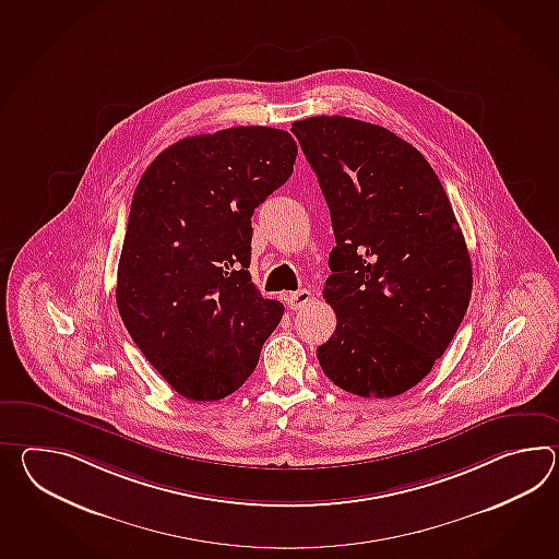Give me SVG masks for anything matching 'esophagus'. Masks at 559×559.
<instances>
[{"label": "esophagus", "instance_id": "1", "mask_svg": "<svg viewBox=\"0 0 559 559\" xmlns=\"http://www.w3.org/2000/svg\"><path fill=\"white\" fill-rule=\"evenodd\" d=\"M310 298H312V295H310L309 290L302 288V290H297V293H290L286 302H288L290 310H300L305 305H309Z\"/></svg>", "mask_w": 559, "mask_h": 559}]
</instances>
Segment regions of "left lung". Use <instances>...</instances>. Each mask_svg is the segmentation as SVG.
Listing matches in <instances>:
<instances>
[{"label": "left lung", "mask_w": 559, "mask_h": 559, "mask_svg": "<svg viewBox=\"0 0 559 559\" xmlns=\"http://www.w3.org/2000/svg\"><path fill=\"white\" fill-rule=\"evenodd\" d=\"M293 134L319 178L336 247L323 297L336 314L317 348L359 397H397L433 369L472 298V259L431 164L383 126L314 116Z\"/></svg>", "instance_id": "obj_1"}]
</instances>
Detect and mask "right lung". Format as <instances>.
<instances>
[{
	"label": "right lung",
	"instance_id": "add662e5",
	"mask_svg": "<svg viewBox=\"0 0 559 559\" xmlns=\"http://www.w3.org/2000/svg\"><path fill=\"white\" fill-rule=\"evenodd\" d=\"M297 142L266 126L185 138L138 182L118 262L128 333L174 391L218 401L249 379L285 307L250 278V218L293 174Z\"/></svg>",
	"mask_w": 559,
	"mask_h": 559
}]
</instances>
